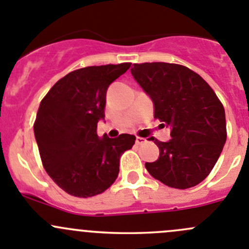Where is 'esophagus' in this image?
Returning <instances> with one entry per match:
<instances>
[{"instance_id":"34e87169","label":"esophagus","mask_w":249,"mask_h":249,"mask_svg":"<svg viewBox=\"0 0 249 249\" xmlns=\"http://www.w3.org/2000/svg\"><path fill=\"white\" fill-rule=\"evenodd\" d=\"M145 142H146V139L140 138V136H138V138H136V143H138V145H142V143H145Z\"/></svg>"}]
</instances>
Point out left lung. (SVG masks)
I'll return each mask as SVG.
<instances>
[{"instance_id": "left-lung-1", "label": "left lung", "mask_w": 249, "mask_h": 249, "mask_svg": "<svg viewBox=\"0 0 249 249\" xmlns=\"http://www.w3.org/2000/svg\"><path fill=\"white\" fill-rule=\"evenodd\" d=\"M131 73L152 99L155 118L172 129L168 142L151 138L160 157L146 162V169L171 188L198 185L210 174L226 142L224 106L208 82L183 65L134 64Z\"/></svg>"}]
</instances>
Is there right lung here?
Wrapping results in <instances>:
<instances>
[{
	"label": "right lung",
	"instance_id": "add662e5",
	"mask_svg": "<svg viewBox=\"0 0 249 249\" xmlns=\"http://www.w3.org/2000/svg\"><path fill=\"white\" fill-rule=\"evenodd\" d=\"M130 62L88 66L60 78L41 99L34 135L43 167L70 195L90 198L106 192L119 174L120 156L136 138L97 135L104 119L109 85L130 69Z\"/></svg>",
	"mask_w": 249,
	"mask_h": 249
}]
</instances>
